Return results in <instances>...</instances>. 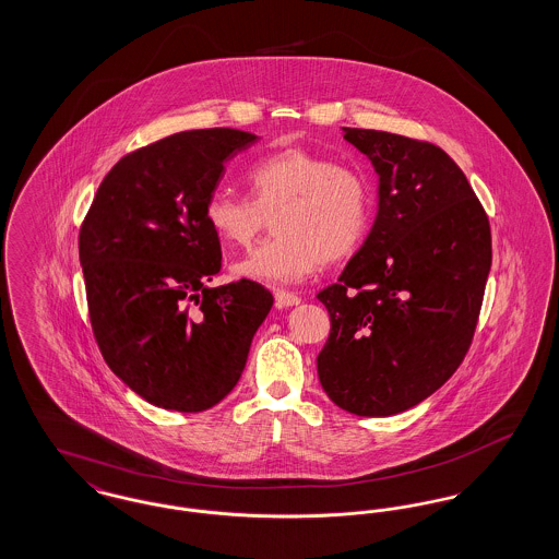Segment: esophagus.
<instances>
[{"label": "esophagus", "instance_id": "1", "mask_svg": "<svg viewBox=\"0 0 559 559\" xmlns=\"http://www.w3.org/2000/svg\"><path fill=\"white\" fill-rule=\"evenodd\" d=\"M274 299H276V304H278L281 308H292V306L301 304V297H299V295H295V293L292 292H283V289L274 292Z\"/></svg>", "mask_w": 559, "mask_h": 559}]
</instances>
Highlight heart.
<instances>
[{"mask_svg": "<svg viewBox=\"0 0 559 559\" xmlns=\"http://www.w3.org/2000/svg\"><path fill=\"white\" fill-rule=\"evenodd\" d=\"M251 199L215 190L205 222L233 247H247L267 217L274 239L233 266L239 278L264 285H293L320 262L344 260L358 249L371 226V188L362 174L308 148H285L247 171Z\"/></svg>", "mask_w": 559, "mask_h": 559, "instance_id": "b5f03b06", "label": "heart"}]
</instances>
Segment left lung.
Returning <instances> with one entry per match:
<instances>
[{
	"label": "left lung",
	"mask_w": 559,
	"mask_h": 559,
	"mask_svg": "<svg viewBox=\"0 0 559 559\" xmlns=\"http://www.w3.org/2000/svg\"><path fill=\"white\" fill-rule=\"evenodd\" d=\"M377 174L371 233L317 295L331 333L322 390L360 417L399 415L442 388L472 344L490 272V226L459 165L399 133L342 128Z\"/></svg>",
	"instance_id": "1"
}]
</instances>
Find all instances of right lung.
<instances>
[{
  "label": "right lung",
  "instance_id": "add662e5",
  "mask_svg": "<svg viewBox=\"0 0 559 559\" xmlns=\"http://www.w3.org/2000/svg\"><path fill=\"white\" fill-rule=\"evenodd\" d=\"M258 140L213 128L144 146L108 171L81 226L96 342L110 371L159 408L201 413L226 399L274 304L247 278L210 285L222 249L205 205L224 165Z\"/></svg>",
  "mask_w": 559,
  "mask_h": 559
}]
</instances>
